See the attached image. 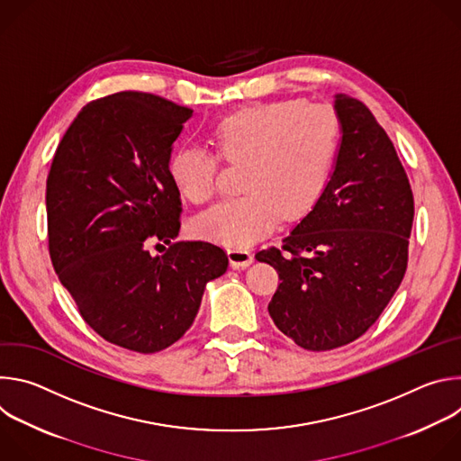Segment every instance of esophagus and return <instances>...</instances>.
I'll return each mask as SVG.
<instances>
[{
  "mask_svg": "<svg viewBox=\"0 0 461 461\" xmlns=\"http://www.w3.org/2000/svg\"><path fill=\"white\" fill-rule=\"evenodd\" d=\"M228 258L233 268H248L253 262V253L248 248H230Z\"/></svg>",
  "mask_w": 461,
  "mask_h": 461,
  "instance_id": "esophagus-1",
  "label": "esophagus"
}]
</instances>
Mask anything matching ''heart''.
Segmentation results:
<instances>
[{
    "label": "heart",
    "mask_w": 461,
    "mask_h": 461,
    "mask_svg": "<svg viewBox=\"0 0 461 461\" xmlns=\"http://www.w3.org/2000/svg\"><path fill=\"white\" fill-rule=\"evenodd\" d=\"M341 120L322 104L276 100L242 107L213 127L219 153L180 146L169 176L184 199L206 204L219 193L221 162H244L246 193L228 199L194 222L201 237L248 246L268 235L283 217H306L321 201L341 148Z\"/></svg>",
    "instance_id": "obj_1"
}]
</instances>
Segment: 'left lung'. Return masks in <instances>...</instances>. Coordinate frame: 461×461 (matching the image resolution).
<instances>
[{
	"label": "left lung",
	"instance_id": "obj_1",
	"mask_svg": "<svg viewBox=\"0 0 461 461\" xmlns=\"http://www.w3.org/2000/svg\"><path fill=\"white\" fill-rule=\"evenodd\" d=\"M343 140L317 206L257 251L279 274L268 312L301 348L324 352L361 338L400 288L409 262L414 196L407 171L370 109L336 96Z\"/></svg>",
	"mask_w": 461,
	"mask_h": 461
}]
</instances>
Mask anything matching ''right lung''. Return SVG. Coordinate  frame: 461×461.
<instances>
[{
  "label": "right lung",
  "instance_id": "add662e5",
  "mask_svg": "<svg viewBox=\"0 0 461 461\" xmlns=\"http://www.w3.org/2000/svg\"><path fill=\"white\" fill-rule=\"evenodd\" d=\"M191 114L149 93L93 100L65 131L47 176L49 253L59 283L100 338L140 354L176 343L206 283L228 268L226 251L206 240L149 253L180 230L169 157Z\"/></svg>",
  "mask_w": 461,
  "mask_h": 461
}]
</instances>
